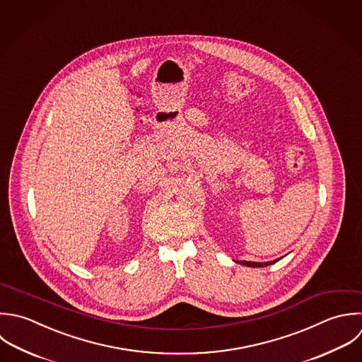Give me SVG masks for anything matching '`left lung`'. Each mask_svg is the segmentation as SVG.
Wrapping results in <instances>:
<instances>
[{"label":"left lung","mask_w":362,"mask_h":362,"mask_svg":"<svg viewBox=\"0 0 362 362\" xmlns=\"http://www.w3.org/2000/svg\"><path fill=\"white\" fill-rule=\"evenodd\" d=\"M276 261H271V262H250V261H240L241 265H245V267H252V268H262V267H268V265H272L275 264Z\"/></svg>","instance_id":"1"}]
</instances>
